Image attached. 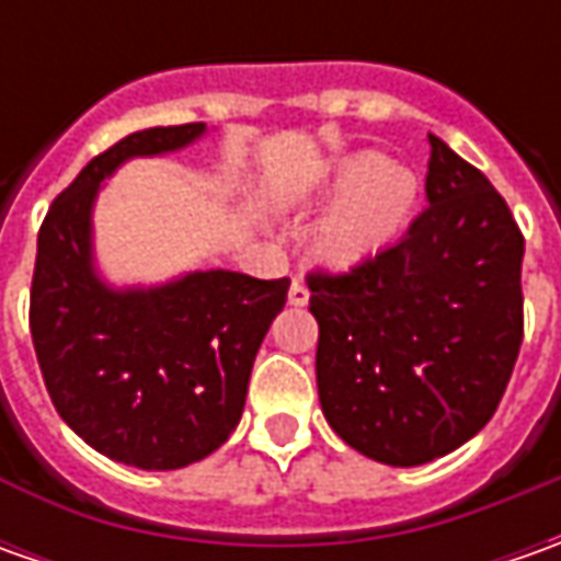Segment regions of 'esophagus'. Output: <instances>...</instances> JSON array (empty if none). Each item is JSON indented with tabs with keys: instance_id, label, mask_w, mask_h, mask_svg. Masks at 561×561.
Returning a JSON list of instances; mask_svg holds the SVG:
<instances>
[{
	"instance_id": "1",
	"label": "esophagus",
	"mask_w": 561,
	"mask_h": 561,
	"mask_svg": "<svg viewBox=\"0 0 561 561\" xmlns=\"http://www.w3.org/2000/svg\"><path fill=\"white\" fill-rule=\"evenodd\" d=\"M287 299H290V306H306V302H309V287H306L302 280H293Z\"/></svg>"
}]
</instances>
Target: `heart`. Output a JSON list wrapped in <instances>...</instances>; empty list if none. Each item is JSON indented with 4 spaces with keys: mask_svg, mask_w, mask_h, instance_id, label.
I'll list each match as a JSON object with an SVG mask.
<instances>
[{
    "mask_svg": "<svg viewBox=\"0 0 561 561\" xmlns=\"http://www.w3.org/2000/svg\"><path fill=\"white\" fill-rule=\"evenodd\" d=\"M314 190L340 199L314 233L321 259L340 268L390 247L412 221L421 196L419 178L409 168L368 149L340 156Z\"/></svg>",
    "mask_w": 561,
    "mask_h": 561,
    "instance_id": "b5f03b06",
    "label": "heart"
}]
</instances>
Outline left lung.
Here are the masks:
<instances>
[{"label": "left lung", "instance_id": "1", "mask_svg": "<svg viewBox=\"0 0 561 561\" xmlns=\"http://www.w3.org/2000/svg\"><path fill=\"white\" fill-rule=\"evenodd\" d=\"M427 208L346 274H309L318 399L336 437L397 468L493 419L522 350L525 237L484 174L427 134Z\"/></svg>", "mask_w": 561, "mask_h": 561}]
</instances>
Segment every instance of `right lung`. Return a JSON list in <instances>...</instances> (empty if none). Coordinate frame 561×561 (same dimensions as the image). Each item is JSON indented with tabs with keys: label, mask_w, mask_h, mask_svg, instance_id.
Segmentation results:
<instances>
[{
	"label": "right lung",
	"mask_w": 561,
	"mask_h": 561,
	"mask_svg": "<svg viewBox=\"0 0 561 561\" xmlns=\"http://www.w3.org/2000/svg\"><path fill=\"white\" fill-rule=\"evenodd\" d=\"M205 124L149 127L105 149L46 211L36 237L31 334L58 415L115 462L174 471L233 434L252 362L290 280L190 271L112 287L93 259V205L127 159L178 152Z\"/></svg>",
	"instance_id": "obj_1"
}]
</instances>
